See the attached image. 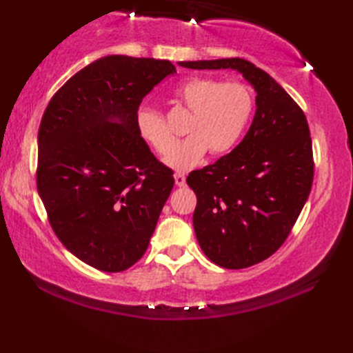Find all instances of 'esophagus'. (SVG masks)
Instances as JSON below:
<instances>
[{"label": "esophagus", "instance_id": "1", "mask_svg": "<svg viewBox=\"0 0 353 353\" xmlns=\"http://www.w3.org/2000/svg\"><path fill=\"white\" fill-rule=\"evenodd\" d=\"M174 181H176L177 186H183L186 183V177H185V174H182V172H176Z\"/></svg>", "mask_w": 353, "mask_h": 353}]
</instances>
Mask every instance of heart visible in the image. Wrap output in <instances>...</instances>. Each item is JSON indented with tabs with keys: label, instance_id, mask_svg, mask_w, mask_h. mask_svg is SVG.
Returning a JSON list of instances; mask_svg holds the SVG:
<instances>
[{
	"label": "heart",
	"instance_id": "heart-1",
	"mask_svg": "<svg viewBox=\"0 0 353 353\" xmlns=\"http://www.w3.org/2000/svg\"><path fill=\"white\" fill-rule=\"evenodd\" d=\"M174 101L191 112L185 132L190 134L173 148L174 134L167 119L154 109L141 108L137 112V125L150 145L165 156V163L177 171H186L201 161L209 150L211 154H223L241 137L253 110L250 88L239 81L209 77H192L174 89Z\"/></svg>",
	"mask_w": 353,
	"mask_h": 353
}]
</instances>
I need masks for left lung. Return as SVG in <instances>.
<instances>
[{"label":"left lung","instance_id":"left-lung-1","mask_svg":"<svg viewBox=\"0 0 353 353\" xmlns=\"http://www.w3.org/2000/svg\"><path fill=\"white\" fill-rule=\"evenodd\" d=\"M191 70H236L256 91L244 139L219 161L190 172L194 230L214 264L239 270L270 258L288 238L314 179L310 125L277 81L241 57L179 62Z\"/></svg>","mask_w":353,"mask_h":353}]
</instances>
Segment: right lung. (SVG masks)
Segmentation results:
<instances>
[{"instance_id":"right-lung-1","label":"right lung","mask_w":353,"mask_h":353,"mask_svg":"<svg viewBox=\"0 0 353 353\" xmlns=\"http://www.w3.org/2000/svg\"><path fill=\"white\" fill-rule=\"evenodd\" d=\"M174 72L168 61L101 57L43 112L37 192L61 243L101 272H124L142 258L174 186L137 125L142 99Z\"/></svg>"}]
</instances>
